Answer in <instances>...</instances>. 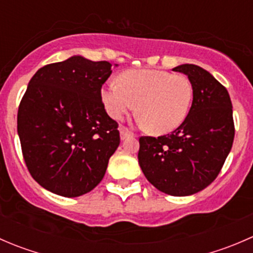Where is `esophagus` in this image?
<instances>
[{"label": "esophagus", "mask_w": 253, "mask_h": 253, "mask_svg": "<svg viewBox=\"0 0 253 253\" xmlns=\"http://www.w3.org/2000/svg\"><path fill=\"white\" fill-rule=\"evenodd\" d=\"M120 136H121V139H126L127 137L132 136V132H129L126 127H120Z\"/></svg>", "instance_id": "1"}]
</instances>
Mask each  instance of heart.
Instances as JSON below:
<instances>
[{"instance_id":"heart-1","label":"heart","mask_w":253,"mask_h":253,"mask_svg":"<svg viewBox=\"0 0 253 253\" xmlns=\"http://www.w3.org/2000/svg\"><path fill=\"white\" fill-rule=\"evenodd\" d=\"M106 111L121 120L138 105L139 122L153 133L172 132L190 111L193 89L190 79L162 70H129L111 81L101 93Z\"/></svg>"}]
</instances>
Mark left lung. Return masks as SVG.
Masks as SVG:
<instances>
[{
  "instance_id": "left-lung-1",
  "label": "left lung",
  "mask_w": 253,
  "mask_h": 253,
  "mask_svg": "<svg viewBox=\"0 0 253 253\" xmlns=\"http://www.w3.org/2000/svg\"><path fill=\"white\" fill-rule=\"evenodd\" d=\"M193 89L187 117L167 136L139 138L138 163L147 180L170 196L205 190L220 172L233 147L235 126L228 90L196 65H181Z\"/></svg>"
}]
</instances>
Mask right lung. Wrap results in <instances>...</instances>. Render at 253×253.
<instances>
[{
  "mask_svg": "<svg viewBox=\"0 0 253 253\" xmlns=\"http://www.w3.org/2000/svg\"><path fill=\"white\" fill-rule=\"evenodd\" d=\"M111 67L72 56L44 66L29 81L17 129L30 175L50 192L78 197L105 175L120 144L119 125L101 101Z\"/></svg>",
  "mask_w": 253,
  "mask_h": 253,
  "instance_id": "obj_1",
  "label": "right lung"
}]
</instances>
